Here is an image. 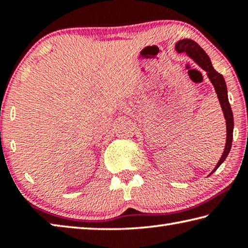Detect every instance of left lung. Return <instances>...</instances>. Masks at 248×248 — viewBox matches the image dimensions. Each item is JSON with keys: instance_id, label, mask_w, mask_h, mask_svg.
Wrapping results in <instances>:
<instances>
[{"instance_id": "8db88e82", "label": "left lung", "mask_w": 248, "mask_h": 248, "mask_svg": "<svg viewBox=\"0 0 248 248\" xmlns=\"http://www.w3.org/2000/svg\"><path fill=\"white\" fill-rule=\"evenodd\" d=\"M176 50L178 52H186L192 60H194L197 64L201 66L205 72L208 74V78L210 81L215 86V90L217 94V98H219L220 105L223 110L224 118L226 120V143L224 148V152L222 154L220 161L217 162L216 169L213 171L217 170L222 163L224 162V159L228 156L230 153L231 146H232V139H233V127H234V120H233V112L231 109L229 98H228V90H226V84L222 74L217 72L211 64V60L207 53L204 52V50L200 47V46L196 43V41L191 39H183L179 40L176 44ZM212 171V173H213Z\"/></svg>"}]
</instances>
